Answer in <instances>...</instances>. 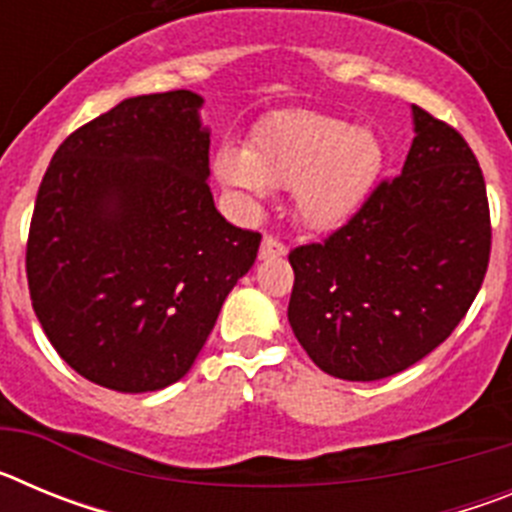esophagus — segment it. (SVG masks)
<instances>
[{"label": "esophagus", "mask_w": 512, "mask_h": 512, "mask_svg": "<svg viewBox=\"0 0 512 512\" xmlns=\"http://www.w3.org/2000/svg\"><path fill=\"white\" fill-rule=\"evenodd\" d=\"M287 253V246L279 241L277 235H264V241H261V251L259 256L261 259H274V256H284Z\"/></svg>", "instance_id": "obj_1"}]
</instances>
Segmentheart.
Wrapping results in <instances>:
<instances>
[{
  "mask_svg": "<svg viewBox=\"0 0 512 512\" xmlns=\"http://www.w3.org/2000/svg\"><path fill=\"white\" fill-rule=\"evenodd\" d=\"M384 166L377 135L343 117L287 112L264 122L246 151L223 148L217 179L248 200L269 187L295 189V207L310 228H336L372 194Z\"/></svg>",
  "mask_w": 512,
  "mask_h": 512,
  "instance_id": "heart-1",
  "label": "heart"
}]
</instances>
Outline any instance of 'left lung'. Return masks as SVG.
I'll return each mask as SVG.
<instances>
[{"label":"left lung","mask_w":512,"mask_h":512,"mask_svg":"<svg viewBox=\"0 0 512 512\" xmlns=\"http://www.w3.org/2000/svg\"><path fill=\"white\" fill-rule=\"evenodd\" d=\"M413 120L402 174L325 241L289 251V325L330 377L405 372L454 333L485 282L492 225L477 156L418 104Z\"/></svg>","instance_id":"1"}]
</instances>
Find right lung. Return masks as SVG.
I'll list each match as a JSON object with an SVG mask.
<instances>
[{
    "label": "right lung",
    "mask_w": 512,
    "mask_h": 512,
    "mask_svg": "<svg viewBox=\"0 0 512 512\" xmlns=\"http://www.w3.org/2000/svg\"><path fill=\"white\" fill-rule=\"evenodd\" d=\"M202 97L140 94L53 153L35 197L25 271L33 310L66 364L115 392L179 382L261 233L215 210Z\"/></svg>",
    "instance_id": "right-lung-1"
}]
</instances>
